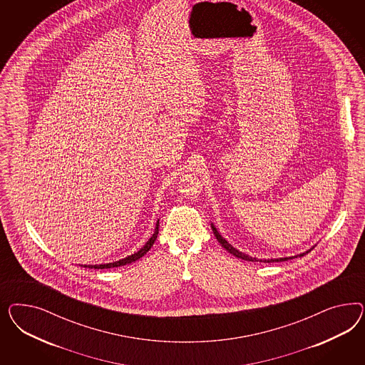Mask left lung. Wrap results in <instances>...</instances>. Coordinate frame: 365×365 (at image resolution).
Segmentation results:
<instances>
[{
	"label": "left lung",
	"mask_w": 365,
	"mask_h": 365,
	"mask_svg": "<svg viewBox=\"0 0 365 365\" xmlns=\"http://www.w3.org/2000/svg\"><path fill=\"white\" fill-rule=\"evenodd\" d=\"M211 229H212V232H214V235L217 237V240H218V242L221 243L222 246L229 252V253H232V255H235L237 258H241V259H245V261H259V259H257V258H253V257H249V255H243L241 252H238L237 249H234L230 243L227 242L225 238H222L221 234L218 232V230L211 225ZM310 250H308L307 253H309ZM307 253H302V255H299V257H304V255H307ZM289 258H277V259H261L262 262H281V261H287Z\"/></svg>",
	"instance_id": "obj_1"
}]
</instances>
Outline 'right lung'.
Instances as JSON below:
<instances>
[{"label":"right lung","mask_w":365,"mask_h":365,"mask_svg":"<svg viewBox=\"0 0 365 365\" xmlns=\"http://www.w3.org/2000/svg\"><path fill=\"white\" fill-rule=\"evenodd\" d=\"M158 232H159V221L156 222V227H155L154 234H153V237L150 238V241L144 245L143 247L138 252V253H135L133 255H128V257H125V258H123L120 261H116V262H112V264H104V265H89L84 266V267H91V269H110V267H118V266H124L128 265V264H131V262H135V261H138L139 258H142L150 249H151V246L154 245L155 240H156V237H158Z\"/></svg>","instance_id":"add662e5"}]
</instances>
